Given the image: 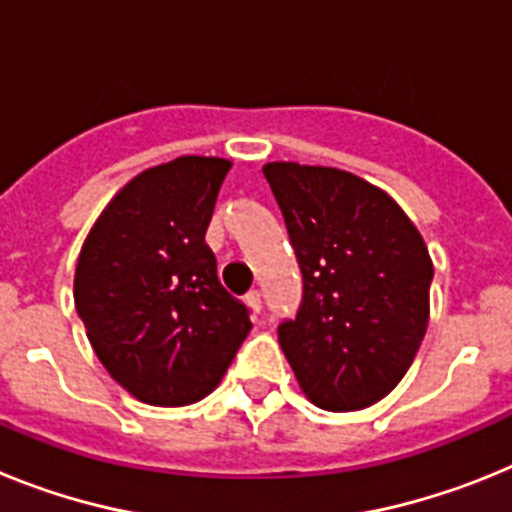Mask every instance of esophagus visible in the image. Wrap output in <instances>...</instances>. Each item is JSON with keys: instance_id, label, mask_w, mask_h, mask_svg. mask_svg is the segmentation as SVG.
Returning a JSON list of instances; mask_svg holds the SVG:
<instances>
[{"instance_id": "esophagus-1", "label": "esophagus", "mask_w": 512, "mask_h": 512, "mask_svg": "<svg viewBox=\"0 0 512 512\" xmlns=\"http://www.w3.org/2000/svg\"><path fill=\"white\" fill-rule=\"evenodd\" d=\"M246 305H248V310L253 312V315H259V312H261V292H256V289H253V292H248Z\"/></svg>"}]
</instances>
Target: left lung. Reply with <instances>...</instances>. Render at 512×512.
<instances>
[{"label":"left lung","instance_id":"1","mask_svg":"<svg viewBox=\"0 0 512 512\" xmlns=\"http://www.w3.org/2000/svg\"><path fill=\"white\" fill-rule=\"evenodd\" d=\"M305 282L279 343L302 395L369 408L408 374L431 315L433 261L390 194L351 171L271 161L261 169Z\"/></svg>","mask_w":512,"mask_h":512}]
</instances>
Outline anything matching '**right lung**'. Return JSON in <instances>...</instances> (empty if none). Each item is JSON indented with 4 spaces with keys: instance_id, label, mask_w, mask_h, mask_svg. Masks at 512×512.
Wrapping results in <instances>:
<instances>
[{
    "instance_id": "1",
    "label": "right lung",
    "mask_w": 512,
    "mask_h": 512,
    "mask_svg": "<svg viewBox=\"0 0 512 512\" xmlns=\"http://www.w3.org/2000/svg\"><path fill=\"white\" fill-rule=\"evenodd\" d=\"M230 166L179 156L140 171L81 246L76 312L107 374L146 405L182 408L210 395L251 330L205 243Z\"/></svg>"
}]
</instances>
